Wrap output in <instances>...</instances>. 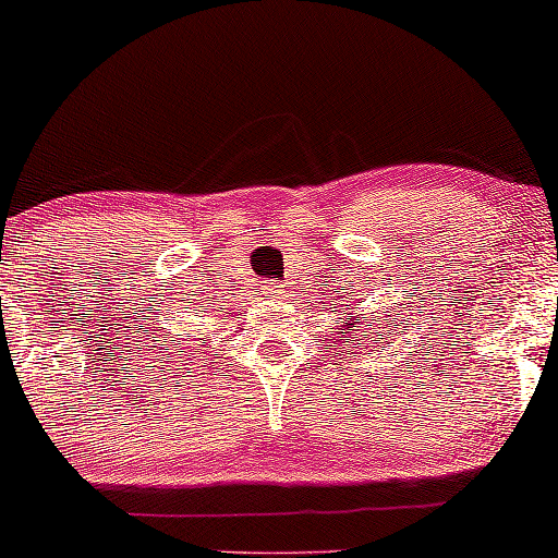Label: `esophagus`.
<instances>
[{
	"mask_svg": "<svg viewBox=\"0 0 558 558\" xmlns=\"http://www.w3.org/2000/svg\"><path fill=\"white\" fill-rule=\"evenodd\" d=\"M264 294L266 296H281L284 292H281V284H277V281H264Z\"/></svg>",
	"mask_w": 558,
	"mask_h": 558,
	"instance_id": "obj_1",
	"label": "esophagus"
}]
</instances>
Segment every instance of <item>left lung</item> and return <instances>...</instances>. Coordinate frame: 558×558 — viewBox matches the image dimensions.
I'll return each mask as SVG.
<instances>
[{
	"label": "left lung",
	"instance_id": "8db88e82",
	"mask_svg": "<svg viewBox=\"0 0 558 558\" xmlns=\"http://www.w3.org/2000/svg\"><path fill=\"white\" fill-rule=\"evenodd\" d=\"M345 310H357V307H350V304H345ZM342 315H345V323H342V325L335 323V325L340 327V330H350V327H357V323H353V317H350V312H342ZM355 315H357V312H355ZM393 319H396V317H393ZM391 325H393V323H391ZM357 345H361V342H357Z\"/></svg>",
	"mask_w": 558,
	"mask_h": 558
}]
</instances>
